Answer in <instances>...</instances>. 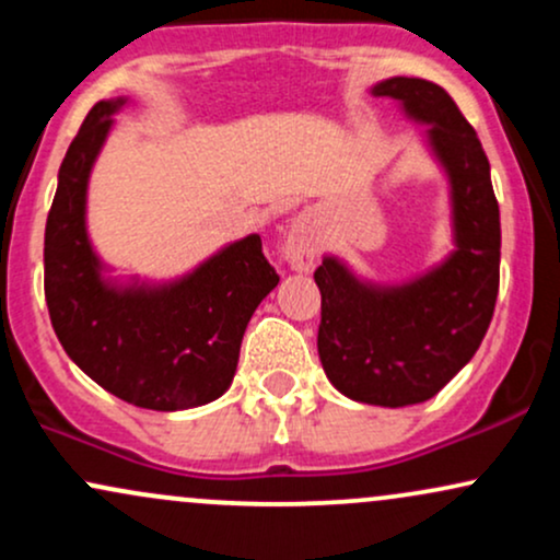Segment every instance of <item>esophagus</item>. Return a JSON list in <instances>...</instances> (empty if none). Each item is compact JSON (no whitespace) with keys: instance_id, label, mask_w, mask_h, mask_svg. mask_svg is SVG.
<instances>
[{"instance_id":"34e87169","label":"esophagus","mask_w":560,"mask_h":560,"mask_svg":"<svg viewBox=\"0 0 560 560\" xmlns=\"http://www.w3.org/2000/svg\"><path fill=\"white\" fill-rule=\"evenodd\" d=\"M320 247V226L318 218L305 210V213L294 215L284 234V260L292 266V271L307 273L313 271Z\"/></svg>"}]
</instances>
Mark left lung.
I'll use <instances>...</instances> for the list:
<instances>
[{
  "instance_id": "left-lung-1",
  "label": "left lung",
  "mask_w": 560,
  "mask_h": 560,
  "mask_svg": "<svg viewBox=\"0 0 560 560\" xmlns=\"http://www.w3.org/2000/svg\"><path fill=\"white\" fill-rule=\"evenodd\" d=\"M371 94L389 96L410 120L429 126L427 144L450 184L455 249L400 284L363 281L326 255L313 273L318 355L345 397L402 408L434 397L485 339L500 284V210L490 160L445 89L395 75Z\"/></svg>"
}]
</instances>
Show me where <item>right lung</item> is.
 <instances>
[{
    "label": "right lung",
    "instance_id": "right-lung-1",
    "mask_svg": "<svg viewBox=\"0 0 560 560\" xmlns=\"http://www.w3.org/2000/svg\"><path fill=\"white\" fill-rule=\"evenodd\" d=\"M126 102H96L57 173L44 231L49 318L70 361L110 395L150 410L197 408L231 387L244 329L279 273L249 234L163 284L105 276L86 231V191Z\"/></svg>",
    "mask_w": 560,
    "mask_h": 560
}]
</instances>
